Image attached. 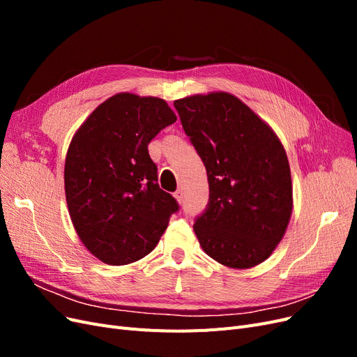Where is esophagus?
<instances>
[{"instance_id": "esophagus-1", "label": "esophagus", "mask_w": 357, "mask_h": 357, "mask_svg": "<svg viewBox=\"0 0 357 357\" xmlns=\"http://www.w3.org/2000/svg\"><path fill=\"white\" fill-rule=\"evenodd\" d=\"M174 197H176V199H177L178 202H183V199H185V192H183L181 189H177V190L174 192Z\"/></svg>"}]
</instances>
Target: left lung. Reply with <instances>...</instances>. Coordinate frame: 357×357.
<instances>
[{"label":"left lung","mask_w":357,"mask_h":357,"mask_svg":"<svg viewBox=\"0 0 357 357\" xmlns=\"http://www.w3.org/2000/svg\"><path fill=\"white\" fill-rule=\"evenodd\" d=\"M174 107L207 169L208 204L193 223L202 250L231 268L264 262L282 241L291 214L282 143L231 93L188 96Z\"/></svg>","instance_id":"8db88e82"}]
</instances>
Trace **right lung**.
<instances>
[{
  "mask_svg": "<svg viewBox=\"0 0 357 357\" xmlns=\"http://www.w3.org/2000/svg\"><path fill=\"white\" fill-rule=\"evenodd\" d=\"M176 121L164 100L117 93L75 132L63 171L67 204L82 243L104 264L126 265L149 255L180 210L159 188L147 149Z\"/></svg>",
  "mask_w": 357,
  "mask_h": 357,
  "instance_id": "right-lung-1",
  "label": "right lung"
}]
</instances>
